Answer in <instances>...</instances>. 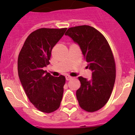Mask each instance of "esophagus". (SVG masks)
<instances>
[{"instance_id":"1","label":"esophagus","mask_w":135,"mask_h":135,"mask_svg":"<svg viewBox=\"0 0 135 135\" xmlns=\"http://www.w3.org/2000/svg\"><path fill=\"white\" fill-rule=\"evenodd\" d=\"M73 78V77H72V76H66V80H72V79Z\"/></svg>"}]
</instances>
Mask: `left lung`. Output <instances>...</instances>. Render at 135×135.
Segmentation results:
<instances>
[{"label":"left lung","mask_w":135,"mask_h":135,"mask_svg":"<svg viewBox=\"0 0 135 135\" xmlns=\"http://www.w3.org/2000/svg\"><path fill=\"white\" fill-rule=\"evenodd\" d=\"M65 35L80 46L92 71L90 80L78 77L81 84L76 91L79 105L88 112L97 111L108 101L115 83V62L109 44L103 34L89 25L70 27Z\"/></svg>","instance_id":"1"}]
</instances>
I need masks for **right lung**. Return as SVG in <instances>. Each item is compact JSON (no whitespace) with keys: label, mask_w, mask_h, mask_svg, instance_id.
<instances>
[{"label":"right lung","mask_w":135,"mask_h":135,"mask_svg":"<svg viewBox=\"0 0 135 135\" xmlns=\"http://www.w3.org/2000/svg\"><path fill=\"white\" fill-rule=\"evenodd\" d=\"M66 28H41L31 32L20 51L17 70L20 81L31 103L42 112L59 108L65 77H54L43 70L50 64L51 50Z\"/></svg>","instance_id":"add662e5"}]
</instances>
